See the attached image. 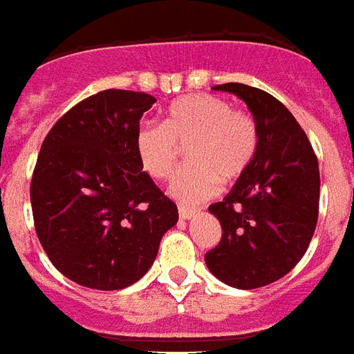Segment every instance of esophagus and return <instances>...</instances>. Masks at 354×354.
I'll return each instance as SVG.
<instances>
[{
    "label": "esophagus",
    "instance_id": "esophagus-1",
    "mask_svg": "<svg viewBox=\"0 0 354 354\" xmlns=\"http://www.w3.org/2000/svg\"><path fill=\"white\" fill-rule=\"evenodd\" d=\"M196 212H198L196 209H191V207H183V205L178 207V214H180V218H182V220H189V218L194 216Z\"/></svg>",
    "mask_w": 354,
    "mask_h": 354
}]
</instances>
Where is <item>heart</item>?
<instances>
[{"instance_id":"b5f03b06","label":"heart","mask_w":354,"mask_h":354,"mask_svg":"<svg viewBox=\"0 0 354 354\" xmlns=\"http://www.w3.org/2000/svg\"><path fill=\"white\" fill-rule=\"evenodd\" d=\"M182 147L189 163L180 169L171 192L200 202L218 191L220 180L234 182L251 167L258 151L257 123L214 94H189L163 112L162 125H142L134 138L138 162L152 180H167Z\"/></svg>"}]
</instances>
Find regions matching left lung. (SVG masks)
Returning <instances> with one entry per match:
<instances>
[{
  "instance_id": "1",
  "label": "left lung",
  "mask_w": 354,
  "mask_h": 354,
  "mask_svg": "<svg viewBox=\"0 0 354 354\" xmlns=\"http://www.w3.org/2000/svg\"><path fill=\"white\" fill-rule=\"evenodd\" d=\"M212 88L245 102L257 123L258 151L231 192L209 207L220 220L222 240L205 263L227 286L257 289L286 277L311 243L320 202L318 160L277 97L243 83Z\"/></svg>"
}]
</instances>
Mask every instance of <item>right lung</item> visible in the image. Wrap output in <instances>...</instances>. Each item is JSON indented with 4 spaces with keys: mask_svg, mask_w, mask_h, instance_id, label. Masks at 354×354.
Here are the masks:
<instances>
[{
    "mask_svg": "<svg viewBox=\"0 0 354 354\" xmlns=\"http://www.w3.org/2000/svg\"><path fill=\"white\" fill-rule=\"evenodd\" d=\"M156 97L109 88L85 97L48 131L30 182L36 234L63 277L97 291L132 286L178 222L138 162L134 138Z\"/></svg>",
    "mask_w": 354,
    "mask_h": 354,
    "instance_id": "add662e5",
    "label": "right lung"
}]
</instances>
